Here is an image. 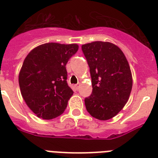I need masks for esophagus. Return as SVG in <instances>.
Returning <instances> with one entry per match:
<instances>
[{"label":"esophagus","mask_w":158,"mask_h":158,"mask_svg":"<svg viewBox=\"0 0 158 158\" xmlns=\"http://www.w3.org/2000/svg\"><path fill=\"white\" fill-rule=\"evenodd\" d=\"M74 87H75V90H78V89H79V84H75Z\"/></svg>","instance_id":"obj_1"}]
</instances>
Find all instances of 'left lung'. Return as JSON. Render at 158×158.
Listing matches in <instances>:
<instances>
[{"label": "left lung", "instance_id": "left-lung-1", "mask_svg": "<svg viewBox=\"0 0 158 158\" xmlns=\"http://www.w3.org/2000/svg\"><path fill=\"white\" fill-rule=\"evenodd\" d=\"M89 66L92 92L84 99L91 116L107 120L117 115L128 101L132 78L128 61L118 46L105 42L83 45Z\"/></svg>", "mask_w": 158, "mask_h": 158}]
</instances>
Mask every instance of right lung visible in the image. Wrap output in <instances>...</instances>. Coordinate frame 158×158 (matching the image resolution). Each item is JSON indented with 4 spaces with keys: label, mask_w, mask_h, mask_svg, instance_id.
<instances>
[{
    "label": "right lung",
    "mask_w": 158,
    "mask_h": 158,
    "mask_svg": "<svg viewBox=\"0 0 158 158\" xmlns=\"http://www.w3.org/2000/svg\"><path fill=\"white\" fill-rule=\"evenodd\" d=\"M78 49L77 44L45 43L24 60L18 79L21 93L38 117L50 120L67 108L74 92L67 84L66 65Z\"/></svg>",
    "instance_id": "obj_1"
}]
</instances>
